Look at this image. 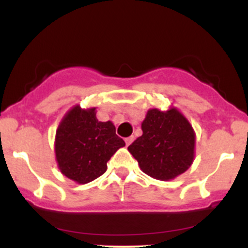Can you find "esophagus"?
I'll use <instances>...</instances> for the list:
<instances>
[{
  "label": "esophagus",
  "mask_w": 248,
  "mask_h": 248,
  "mask_svg": "<svg viewBox=\"0 0 248 248\" xmlns=\"http://www.w3.org/2000/svg\"><path fill=\"white\" fill-rule=\"evenodd\" d=\"M133 140H134V137H128V138L124 139V141H126L127 146H129V145H131L132 142H133Z\"/></svg>",
  "instance_id": "obj_1"
}]
</instances>
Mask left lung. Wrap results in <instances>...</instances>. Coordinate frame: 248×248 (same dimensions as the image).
Listing matches in <instances>:
<instances>
[{"label": "left lung", "mask_w": 248, "mask_h": 248, "mask_svg": "<svg viewBox=\"0 0 248 248\" xmlns=\"http://www.w3.org/2000/svg\"><path fill=\"white\" fill-rule=\"evenodd\" d=\"M142 136L128 146L142 171L161 181H170L192 166L196 156V132L175 107L147 110Z\"/></svg>", "instance_id": "1"}]
</instances>
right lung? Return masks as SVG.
Segmentation results:
<instances>
[{
    "instance_id": "1",
    "label": "right lung",
    "mask_w": 248,
    "mask_h": 248,
    "mask_svg": "<svg viewBox=\"0 0 248 248\" xmlns=\"http://www.w3.org/2000/svg\"><path fill=\"white\" fill-rule=\"evenodd\" d=\"M96 107H72L60 121L55 136V159L60 171L77 184L91 182L107 171V162L124 141L111 121H98Z\"/></svg>"
}]
</instances>
